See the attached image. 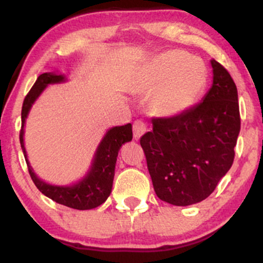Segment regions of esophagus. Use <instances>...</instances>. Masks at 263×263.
I'll list each match as a JSON object with an SVG mask.
<instances>
[{
  "label": "esophagus",
  "instance_id": "1",
  "mask_svg": "<svg viewBox=\"0 0 263 263\" xmlns=\"http://www.w3.org/2000/svg\"><path fill=\"white\" fill-rule=\"evenodd\" d=\"M147 131H148V126H147V123L142 121V120H136L134 122V136L136 140H138V138H140L142 135L146 134Z\"/></svg>",
  "mask_w": 263,
  "mask_h": 263
}]
</instances>
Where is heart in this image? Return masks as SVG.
<instances>
[{
	"instance_id": "1",
	"label": "heart",
	"mask_w": 263,
	"mask_h": 263,
	"mask_svg": "<svg viewBox=\"0 0 263 263\" xmlns=\"http://www.w3.org/2000/svg\"><path fill=\"white\" fill-rule=\"evenodd\" d=\"M206 85V69L199 59L183 50H168L155 59L143 70L137 87L155 90L153 108L161 115L173 116L197 101Z\"/></svg>"
}]
</instances>
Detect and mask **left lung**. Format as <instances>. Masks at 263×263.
<instances>
[{"label":"left lung","mask_w":263,"mask_h":263,"mask_svg":"<svg viewBox=\"0 0 263 263\" xmlns=\"http://www.w3.org/2000/svg\"><path fill=\"white\" fill-rule=\"evenodd\" d=\"M213 86L203 101L179 115L153 117L141 137L153 188L178 206L206 199L228 173L240 134L237 89L229 71L211 60Z\"/></svg>","instance_id":"left-lung-1"}]
</instances>
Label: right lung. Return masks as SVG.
<instances>
[{
  "label": "right lung",
  "instance_id": "1",
  "mask_svg": "<svg viewBox=\"0 0 263 263\" xmlns=\"http://www.w3.org/2000/svg\"><path fill=\"white\" fill-rule=\"evenodd\" d=\"M64 81L63 75L55 74H48L44 73L39 75L38 79L35 80L34 85L27 93L25 100L22 105V127L20 131V142L21 147H22L23 153H25V158H27L25 143H23V126L27 119V115L29 112L32 104L35 101V99L41 95L44 87L48 84L60 83ZM132 140V125L127 123L125 126H116V127L111 128L107 132L104 140L101 141L100 146L96 151L95 158H93L92 167L90 170L87 176L80 180L79 183L74 184L71 186H58V185H50V184L44 183L35 176L34 172L32 171L31 165L28 164V172L31 176L33 183L35 186L50 198L55 203L65 205L68 208H73L78 210H87L93 209V208L99 206L110 195L111 189H112V182L115 176V164H116L117 155L121 146L126 142Z\"/></svg>",
  "mask_w": 263,
  "mask_h": 263
}]
</instances>
